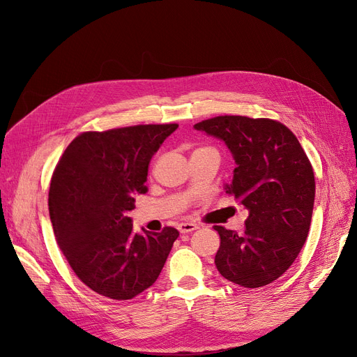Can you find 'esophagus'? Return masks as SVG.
I'll return each instance as SVG.
<instances>
[{
  "instance_id": "obj_1",
  "label": "esophagus",
  "mask_w": 357,
  "mask_h": 357,
  "mask_svg": "<svg viewBox=\"0 0 357 357\" xmlns=\"http://www.w3.org/2000/svg\"><path fill=\"white\" fill-rule=\"evenodd\" d=\"M197 229H198V226H197V224H194V222H179L178 224V230L181 233H191V231H194Z\"/></svg>"
}]
</instances>
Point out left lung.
<instances>
[{"instance_id":"8db88e82","label":"left lung","mask_w":357,"mask_h":357,"mask_svg":"<svg viewBox=\"0 0 357 357\" xmlns=\"http://www.w3.org/2000/svg\"><path fill=\"white\" fill-rule=\"evenodd\" d=\"M194 127L229 146L236 167L226 192L249 211L245 233L214 226L220 234L215 266L240 287L269 285L289 269L307 240L315 197L311 162L276 120L218 116Z\"/></svg>"}]
</instances>
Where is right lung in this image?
Returning <instances> with one entry per match:
<instances>
[{
    "label": "right lung",
    "instance_id": "right-lung-1",
    "mask_svg": "<svg viewBox=\"0 0 357 357\" xmlns=\"http://www.w3.org/2000/svg\"><path fill=\"white\" fill-rule=\"evenodd\" d=\"M176 123L84 131L56 165L49 213L58 245L82 282L116 301L152 287L179 231H133L127 213L144 194L149 163Z\"/></svg>",
    "mask_w": 357,
    "mask_h": 357
}]
</instances>
